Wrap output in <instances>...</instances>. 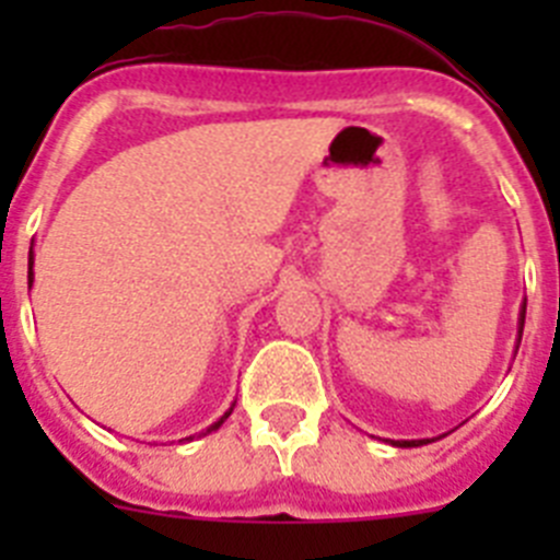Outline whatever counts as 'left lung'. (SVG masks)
<instances>
[{
  "instance_id": "8db88e82",
  "label": "left lung",
  "mask_w": 560,
  "mask_h": 560,
  "mask_svg": "<svg viewBox=\"0 0 560 560\" xmlns=\"http://www.w3.org/2000/svg\"><path fill=\"white\" fill-rule=\"evenodd\" d=\"M524 314H527V300L522 305V314H518V341H522V330H524ZM516 341V350H518ZM423 443H432V440H393V446L398 448H412V446H423Z\"/></svg>"
}]
</instances>
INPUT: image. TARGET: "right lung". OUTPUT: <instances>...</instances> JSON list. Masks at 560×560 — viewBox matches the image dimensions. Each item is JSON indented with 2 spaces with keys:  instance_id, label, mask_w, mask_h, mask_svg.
I'll use <instances>...</instances> for the list:
<instances>
[{
  "instance_id": "right-lung-1",
  "label": "right lung",
  "mask_w": 560,
  "mask_h": 560,
  "mask_svg": "<svg viewBox=\"0 0 560 560\" xmlns=\"http://www.w3.org/2000/svg\"><path fill=\"white\" fill-rule=\"evenodd\" d=\"M27 283H30V285H33V252H30V260H27ZM230 412H232V409H230ZM230 412H226V415H224V418H221V420H215V423H212V427H210V429H207V432H201V434H210V432H215V429H219V427H221V423H224V420H226V418H230ZM187 440H192V438H187Z\"/></svg>"
}]
</instances>
